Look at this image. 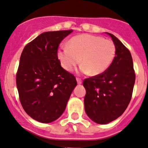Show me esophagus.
Masks as SVG:
<instances>
[{
	"instance_id": "esophagus-1",
	"label": "esophagus",
	"mask_w": 148,
	"mask_h": 148,
	"mask_svg": "<svg viewBox=\"0 0 148 148\" xmlns=\"http://www.w3.org/2000/svg\"><path fill=\"white\" fill-rule=\"evenodd\" d=\"M77 84L80 85V84H82V79H79V78H77Z\"/></svg>"
}]
</instances>
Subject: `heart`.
Masks as SVG:
<instances>
[{
  "mask_svg": "<svg viewBox=\"0 0 148 148\" xmlns=\"http://www.w3.org/2000/svg\"><path fill=\"white\" fill-rule=\"evenodd\" d=\"M116 54L113 41L99 36L83 34L73 37L58 51V58L66 71H71L80 62V71L92 76L100 75L112 63Z\"/></svg>",
  "mask_w": 148,
  "mask_h": 148,
  "instance_id": "obj_1",
  "label": "heart"
}]
</instances>
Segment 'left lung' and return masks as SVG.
<instances>
[{"instance_id": "left-lung-1", "label": "left lung", "mask_w": 148, "mask_h": 148, "mask_svg": "<svg viewBox=\"0 0 148 148\" xmlns=\"http://www.w3.org/2000/svg\"><path fill=\"white\" fill-rule=\"evenodd\" d=\"M116 56L103 74L85 79V110L94 122L105 125L120 116L128 106L135 83V71L130 51L112 34Z\"/></svg>"}]
</instances>
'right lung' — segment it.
I'll use <instances>...</instances> for the list:
<instances>
[{"mask_svg": "<svg viewBox=\"0 0 148 148\" xmlns=\"http://www.w3.org/2000/svg\"><path fill=\"white\" fill-rule=\"evenodd\" d=\"M72 32L42 33L23 50L16 84L23 108L34 120L58 119L77 86L75 77L61 67L58 58L60 43Z\"/></svg>", "mask_w": 148, "mask_h": 148, "instance_id": "obj_1", "label": "right lung"}]
</instances>
